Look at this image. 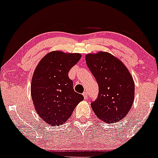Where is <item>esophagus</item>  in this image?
<instances>
[{"instance_id": "34e87169", "label": "esophagus", "mask_w": 158, "mask_h": 158, "mask_svg": "<svg viewBox=\"0 0 158 158\" xmlns=\"http://www.w3.org/2000/svg\"><path fill=\"white\" fill-rule=\"evenodd\" d=\"M83 95H84V97L85 99H87V98H88V93H86V92H84V93H83Z\"/></svg>"}]
</instances>
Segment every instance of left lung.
<instances>
[{
	"label": "left lung",
	"mask_w": 158,
	"mask_h": 158,
	"mask_svg": "<svg viewBox=\"0 0 158 158\" xmlns=\"http://www.w3.org/2000/svg\"><path fill=\"white\" fill-rule=\"evenodd\" d=\"M86 62L98 85L91 107L97 117L114 123L126 116L134 99V82L127 67L107 52L88 54Z\"/></svg>",
	"instance_id": "1"
}]
</instances>
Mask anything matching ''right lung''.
<instances>
[{
  "label": "right lung",
  "mask_w": 158,
  "mask_h": 158,
  "mask_svg": "<svg viewBox=\"0 0 158 158\" xmlns=\"http://www.w3.org/2000/svg\"><path fill=\"white\" fill-rule=\"evenodd\" d=\"M81 58L80 54L51 51L44 56L34 71L31 96L35 110L46 123L55 126L65 123L76 106L84 100L74 92L69 72Z\"/></svg>",
  "instance_id": "right-lung-1"
}]
</instances>
